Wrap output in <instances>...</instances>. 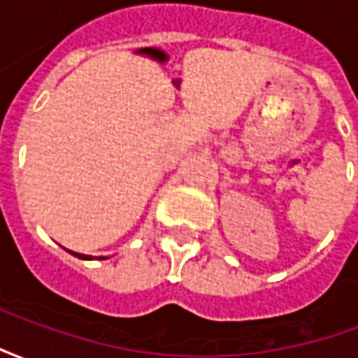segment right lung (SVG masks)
<instances>
[{"mask_svg":"<svg viewBox=\"0 0 358 358\" xmlns=\"http://www.w3.org/2000/svg\"><path fill=\"white\" fill-rule=\"evenodd\" d=\"M71 253H73L74 257H78V259H86V261H92V259H94L92 255H82V253H74V251H71ZM99 259H105V257H99Z\"/></svg>","mask_w":358,"mask_h":358,"instance_id":"add662e5","label":"right lung"}]
</instances>
